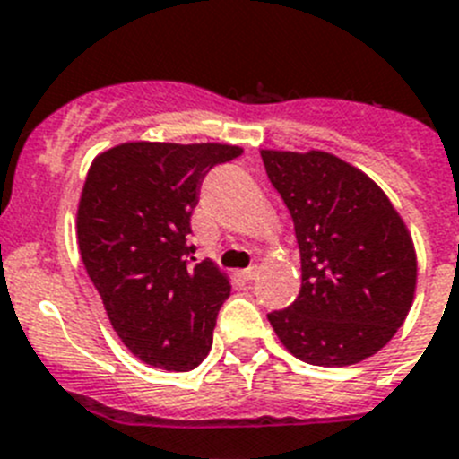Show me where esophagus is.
<instances>
[{
  "instance_id": "esophagus-1",
  "label": "esophagus",
  "mask_w": 459,
  "mask_h": 459,
  "mask_svg": "<svg viewBox=\"0 0 459 459\" xmlns=\"http://www.w3.org/2000/svg\"><path fill=\"white\" fill-rule=\"evenodd\" d=\"M255 276H258V269H255V267H249V269H239V272H238V278H239V281H244V282L255 281Z\"/></svg>"
}]
</instances>
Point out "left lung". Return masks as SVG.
<instances>
[{"instance_id":"8db88e82","label":"left lung","mask_w":459,"mask_h":459,"mask_svg":"<svg viewBox=\"0 0 459 459\" xmlns=\"http://www.w3.org/2000/svg\"><path fill=\"white\" fill-rule=\"evenodd\" d=\"M260 156L301 254L299 299L272 312L269 324L307 365H358L396 335L412 307V233L378 183L335 153L260 149Z\"/></svg>"}]
</instances>
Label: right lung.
<instances>
[{
    "mask_svg": "<svg viewBox=\"0 0 459 459\" xmlns=\"http://www.w3.org/2000/svg\"><path fill=\"white\" fill-rule=\"evenodd\" d=\"M239 153L238 144L135 140L90 165L76 208L81 260L117 337L144 365L192 371L212 346L230 278L212 260H187L190 215L210 167Z\"/></svg>",
    "mask_w": 459,
    "mask_h": 459,
    "instance_id": "right-lung-1",
    "label": "right lung"
}]
</instances>
